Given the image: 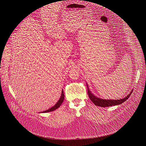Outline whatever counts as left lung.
I'll return each instance as SVG.
<instances>
[{
    "mask_svg": "<svg viewBox=\"0 0 146 146\" xmlns=\"http://www.w3.org/2000/svg\"><path fill=\"white\" fill-rule=\"evenodd\" d=\"M87 85V87H88V95L89 98L90 99V100L96 105L98 106H100L101 107H110V106H116V105H119L121 104L122 103H123V102H125L130 97V96L131 95L133 90L131 91V92L129 93V94L126 96L125 98L121 99H119V100H106V99H103L99 98H98L96 96H94L90 90L89 87H88V85L86 84Z\"/></svg>",
    "mask_w": 146,
    "mask_h": 146,
    "instance_id": "8db88e82",
    "label": "left lung"
}]
</instances>
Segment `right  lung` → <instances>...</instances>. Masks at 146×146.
<instances>
[{"instance_id":"right-lung-1","label":"right lung","mask_w":146,"mask_h":146,"mask_svg":"<svg viewBox=\"0 0 146 146\" xmlns=\"http://www.w3.org/2000/svg\"><path fill=\"white\" fill-rule=\"evenodd\" d=\"M64 92H63V90H62V91H61V96H60V99L58 100V101L57 102V103L54 106H53L52 107H51L50 108L48 109L47 110H46V111H44L42 112V113L48 112H51V111H53L56 110V109H57V108L61 105V104L62 103V102H63V101H64Z\"/></svg>"}]
</instances>
